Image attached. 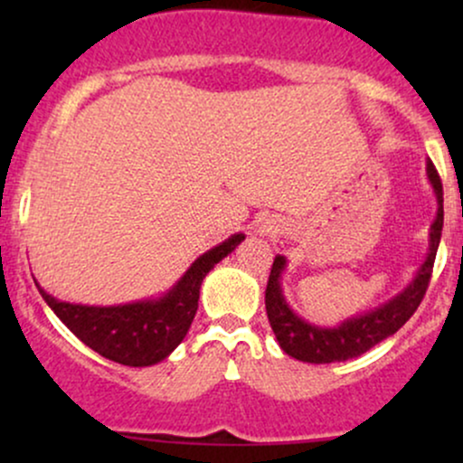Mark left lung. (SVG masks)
I'll use <instances>...</instances> for the list:
<instances>
[{"label": "left lung", "instance_id": "1", "mask_svg": "<svg viewBox=\"0 0 463 463\" xmlns=\"http://www.w3.org/2000/svg\"><path fill=\"white\" fill-rule=\"evenodd\" d=\"M427 178L433 187L435 200H438L435 220L429 228V252L413 279L381 305L344 317L335 326H320V324L305 320L291 309L285 298L280 280H283L287 259L283 254H276L268 289H265V311H268L269 326H272L276 342L283 348V353L298 361H307V364H333V361L359 357L383 339L392 337L416 313L429 287V279H431L435 252H438L444 226L442 183H439L431 161H427Z\"/></svg>", "mask_w": 463, "mask_h": 463}]
</instances>
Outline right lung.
Segmentation results:
<instances>
[{
    "label": "right lung",
    "mask_w": 463,
    "mask_h": 463,
    "mask_svg": "<svg viewBox=\"0 0 463 463\" xmlns=\"http://www.w3.org/2000/svg\"><path fill=\"white\" fill-rule=\"evenodd\" d=\"M243 239V232H235L200 254L167 291L124 305H73L54 298L36 280L34 283L47 307L80 342L121 365L146 368L167 359L183 342L198 311L202 280Z\"/></svg>",
    "instance_id": "1"
}]
</instances>
